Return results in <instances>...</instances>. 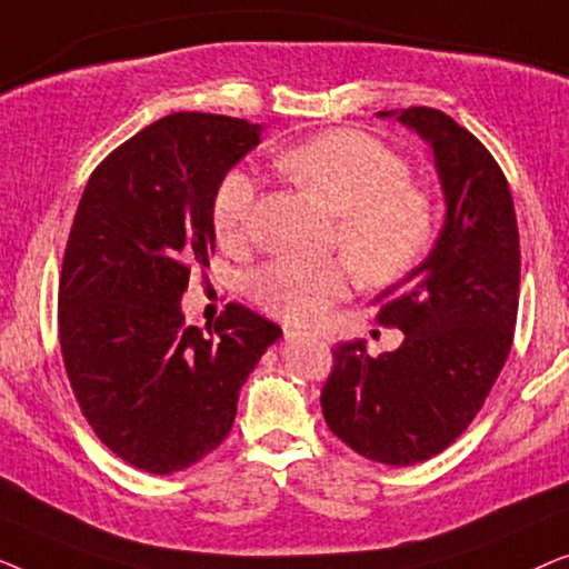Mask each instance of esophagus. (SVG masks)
Instances as JSON below:
<instances>
[{
    "instance_id": "esophagus-1",
    "label": "esophagus",
    "mask_w": 569,
    "mask_h": 569,
    "mask_svg": "<svg viewBox=\"0 0 569 569\" xmlns=\"http://www.w3.org/2000/svg\"><path fill=\"white\" fill-rule=\"evenodd\" d=\"M298 333H300L298 326H284V337H287V339L298 337ZM318 337H321V341H329V337H326V333H318Z\"/></svg>"
}]
</instances>
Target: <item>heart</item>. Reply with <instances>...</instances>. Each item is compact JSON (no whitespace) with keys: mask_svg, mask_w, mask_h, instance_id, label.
Here are the masks:
<instances>
[{"mask_svg":"<svg viewBox=\"0 0 569 569\" xmlns=\"http://www.w3.org/2000/svg\"><path fill=\"white\" fill-rule=\"evenodd\" d=\"M277 166L337 214V243L365 282L403 277L430 246V199L407 183L403 160L378 139L333 129L282 152ZM253 204L256 178L246 168L228 170L212 199L222 246L243 243ZM347 290L349 269L337 259H274L251 279L253 300L284 321H316Z\"/></svg>","mask_w":569,"mask_h":569,"instance_id":"obj_1","label":"heart"}]
</instances>
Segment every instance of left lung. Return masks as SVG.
<instances>
[{"mask_svg":"<svg viewBox=\"0 0 569 569\" xmlns=\"http://www.w3.org/2000/svg\"><path fill=\"white\" fill-rule=\"evenodd\" d=\"M430 144L446 222L427 259L378 295V321L403 331L393 352L362 339L333 349L321 393L329 430L355 453L386 466L438 456L492 391L518 316L520 246L500 166L471 131L411 106L380 111Z\"/></svg>","mask_w":569,"mask_h":569,"instance_id":"1","label":"left lung"}]
</instances>
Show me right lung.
<instances>
[{
    "instance_id": "add662e5",
    "label": "right lung",
    "mask_w": 569,
    "mask_h": 569,
    "mask_svg": "<svg viewBox=\"0 0 569 569\" xmlns=\"http://www.w3.org/2000/svg\"><path fill=\"white\" fill-rule=\"evenodd\" d=\"M261 123L170 113L90 176L59 279V341L72 391L100 440L150 473H176L228 438L238 393L282 329L238 302L214 333L183 323L193 267L214 251L222 176Z\"/></svg>"
}]
</instances>
